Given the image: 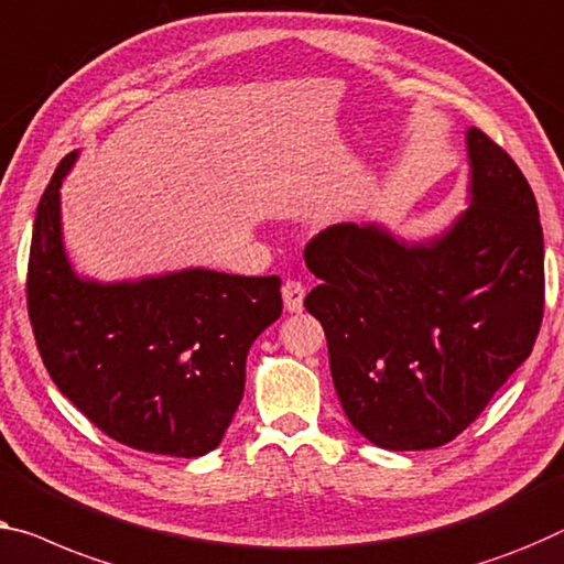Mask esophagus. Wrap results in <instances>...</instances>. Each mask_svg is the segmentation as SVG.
Listing matches in <instances>:
<instances>
[{
  "mask_svg": "<svg viewBox=\"0 0 564 564\" xmlns=\"http://www.w3.org/2000/svg\"><path fill=\"white\" fill-rule=\"evenodd\" d=\"M281 291H283L285 311H291V314H299V311L304 308V296H306L304 285H301L299 281H285Z\"/></svg>",
  "mask_w": 564,
  "mask_h": 564,
  "instance_id": "1",
  "label": "esophagus"
}]
</instances>
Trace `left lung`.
<instances>
[{
  "label": "left lung",
  "mask_w": 564,
  "mask_h": 564,
  "mask_svg": "<svg viewBox=\"0 0 564 564\" xmlns=\"http://www.w3.org/2000/svg\"><path fill=\"white\" fill-rule=\"evenodd\" d=\"M468 207L423 242L341 223L306 246L322 279L304 306L324 326L349 423L388 451L438 448L484 413L532 355L544 240L532 187L470 126Z\"/></svg>",
  "instance_id": "left-lung-1"
}]
</instances>
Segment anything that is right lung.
<instances>
[{
  "instance_id": "1",
  "label": "right lung",
  "mask_w": 564,
  "mask_h": 564,
  "mask_svg": "<svg viewBox=\"0 0 564 564\" xmlns=\"http://www.w3.org/2000/svg\"><path fill=\"white\" fill-rule=\"evenodd\" d=\"M67 154L37 205L28 311L42 362L67 400L129 448L197 458L217 448L246 390V357L281 316L279 275L187 268L98 283L63 246Z\"/></svg>"
}]
</instances>
